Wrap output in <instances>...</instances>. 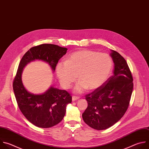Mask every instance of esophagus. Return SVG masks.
<instances>
[{"label": "esophagus", "instance_id": "esophagus-1", "mask_svg": "<svg viewBox=\"0 0 149 149\" xmlns=\"http://www.w3.org/2000/svg\"><path fill=\"white\" fill-rule=\"evenodd\" d=\"M80 97L79 96H72V101H76L77 100H78Z\"/></svg>", "mask_w": 149, "mask_h": 149}]
</instances>
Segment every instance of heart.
I'll return each mask as SVG.
<instances>
[{"instance_id":"obj_1","label":"heart","mask_w":149,"mask_h":149,"mask_svg":"<svg viewBox=\"0 0 149 149\" xmlns=\"http://www.w3.org/2000/svg\"><path fill=\"white\" fill-rule=\"evenodd\" d=\"M113 66L110 56L91 50H81L71 53L66 62H59L56 73L61 84L69 88L76 81H80L74 91L83 93L87 88L93 91L101 86L109 76Z\"/></svg>"}]
</instances>
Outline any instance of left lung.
<instances>
[{"label": "left lung", "mask_w": 149, "mask_h": 149, "mask_svg": "<svg viewBox=\"0 0 149 149\" xmlns=\"http://www.w3.org/2000/svg\"><path fill=\"white\" fill-rule=\"evenodd\" d=\"M110 55L114 63L113 75L85 96L88 106L82 114L83 119L97 130L107 129L120 120L129 107L133 92V79L125 58L113 50Z\"/></svg>", "instance_id": "1"}]
</instances>
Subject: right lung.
Instances as JSON below:
<instances>
[{"label":"right lung","mask_w":149,"mask_h":149,"mask_svg":"<svg viewBox=\"0 0 149 149\" xmlns=\"http://www.w3.org/2000/svg\"><path fill=\"white\" fill-rule=\"evenodd\" d=\"M68 49L53 44H42L30 49L19 63L13 81V88L19 108L24 116L35 126L49 128L60 123L66 113V107L72 97L66 91L51 87L42 95H33L24 87L21 75L23 68L35 60H42L55 70L58 61Z\"/></svg>","instance_id":"right-lung-1"}]
</instances>
